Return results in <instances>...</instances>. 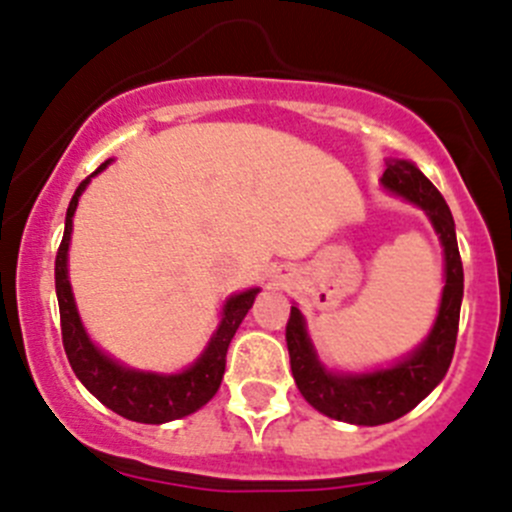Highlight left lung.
I'll use <instances>...</instances> for the list:
<instances>
[{"label":"left lung","instance_id":"1","mask_svg":"<svg viewBox=\"0 0 512 512\" xmlns=\"http://www.w3.org/2000/svg\"><path fill=\"white\" fill-rule=\"evenodd\" d=\"M382 185L423 207L445 247L443 300L428 340L408 360L388 370L367 375H332L317 362L297 307L290 310L285 327L292 377L302 398L327 418L355 425H382L403 418L443 380L453 360L463 300V262L455 240V222L438 187L418 167L403 160L390 162L382 175Z\"/></svg>","mask_w":512,"mask_h":512}]
</instances>
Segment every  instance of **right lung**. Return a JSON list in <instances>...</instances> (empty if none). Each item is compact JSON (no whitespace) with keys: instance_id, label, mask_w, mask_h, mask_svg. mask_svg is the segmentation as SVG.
I'll return each instance as SVG.
<instances>
[{"instance_id":"add662e5","label":"right lung","mask_w":512,"mask_h":512,"mask_svg":"<svg viewBox=\"0 0 512 512\" xmlns=\"http://www.w3.org/2000/svg\"><path fill=\"white\" fill-rule=\"evenodd\" d=\"M104 167H107V162L99 165L89 177L102 172ZM89 177L79 182V187L74 190L72 202L67 207V220H64V235L62 242H59L57 260H54V285H57L59 322H62V342L64 352H67V360L72 365L74 375L82 380L84 388L99 403L107 405L109 410H114L122 418L147 425H160L177 418H185V415L195 413L202 405L210 403L212 395L220 388L222 375H225L227 347H230V340L235 337L240 322L245 320L247 310L255 302L257 290L240 292V295L227 300L225 312H222V322L217 327L215 337L210 340V345H207V350L202 352V357L190 370L180 372V375L135 372L109 360L107 355H102L89 342L87 332H84L82 322H79L72 287H69L67 277V250L69 235H72V217L74 210H77L79 195L87 187Z\"/></svg>"}]
</instances>
